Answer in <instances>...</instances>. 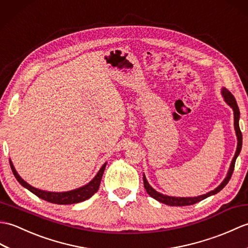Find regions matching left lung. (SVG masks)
Masks as SVG:
<instances>
[{"mask_svg":"<svg viewBox=\"0 0 248 248\" xmlns=\"http://www.w3.org/2000/svg\"><path fill=\"white\" fill-rule=\"evenodd\" d=\"M222 95L224 97L225 102H226L228 105L232 108L233 110V117H234V130H235V135H236V138H238V146H236V151L234 154V157L232 161V164H230V168L229 170L227 173L226 178H225L222 184L219 185L217 188H216L214 190L208 192V193L203 194V195H200V196H195V197H174V196H168V195H163L161 193H159L155 189H153L152 186H150V184L147 183L146 177L144 175H143V184H144V188L147 192V194L150 195L153 199H155L156 201L160 202L162 203H166V205L169 206H190V205H194V203L199 202L202 200L207 199V197L211 196L217 194V192L221 191L225 186L228 184V181L232 178V175L233 173V170H234V163H235V159L236 157L239 156V154L241 152V148H242V133L240 130V126H239V119H240V110L238 107V104H236V101L234 96L230 93L226 88H223L222 89Z\"/></svg>","mask_w":248,"mask_h":248,"instance_id":"left-lung-1","label":"left lung"}]
</instances>
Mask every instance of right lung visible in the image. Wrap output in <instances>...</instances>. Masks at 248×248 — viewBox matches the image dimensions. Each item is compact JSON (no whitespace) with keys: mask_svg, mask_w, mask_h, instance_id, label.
<instances>
[{"mask_svg":"<svg viewBox=\"0 0 248 248\" xmlns=\"http://www.w3.org/2000/svg\"><path fill=\"white\" fill-rule=\"evenodd\" d=\"M9 163H10V168H12L15 177L22 186H24V188L30 190L31 193L37 195L39 199H42V200H45L49 202H53V203H57V205H71V203L80 202H84L88 199H90V197L94 194L95 192H97L98 188H100L104 170H105L106 164H107V163H104L101 170H98L97 174L95 175V177L93 178L89 184L82 186L78 189L68 191V192H47V191L36 189V188H34V186H31V185L27 184L26 181L22 179L20 177V175L16 173V170L14 164L10 159H9Z\"/></svg>","mask_w":248,"mask_h":248,"instance_id":"1","label":"right lung"}]
</instances>
